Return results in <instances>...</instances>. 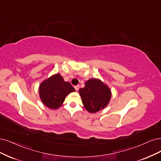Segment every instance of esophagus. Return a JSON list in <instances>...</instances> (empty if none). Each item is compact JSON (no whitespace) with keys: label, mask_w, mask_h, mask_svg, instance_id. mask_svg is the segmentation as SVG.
Segmentation results:
<instances>
[{"label":"esophagus","mask_w":161,"mask_h":161,"mask_svg":"<svg viewBox=\"0 0 161 161\" xmlns=\"http://www.w3.org/2000/svg\"><path fill=\"white\" fill-rule=\"evenodd\" d=\"M79 87H80V86H79V85L75 86L74 87V88L75 89V90H76V91H78V90H79Z\"/></svg>","instance_id":"obj_1"}]
</instances>
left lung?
<instances>
[{
  "label": "left lung",
  "instance_id": "left-lung-1",
  "mask_svg": "<svg viewBox=\"0 0 161 161\" xmlns=\"http://www.w3.org/2000/svg\"><path fill=\"white\" fill-rule=\"evenodd\" d=\"M79 93L86 109L92 114L105 108L109 103L111 92L108 86L99 79H90Z\"/></svg>",
  "mask_w": 161,
  "mask_h": 161
}]
</instances>
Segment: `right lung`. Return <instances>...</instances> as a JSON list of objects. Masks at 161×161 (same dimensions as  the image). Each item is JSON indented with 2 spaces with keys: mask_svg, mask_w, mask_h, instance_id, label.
I'll return each instance as SVG.
<instances>
[{
  "mask_svg": "<svg viewBox=\"0 0 161 161\" xmlns=\"http://www.w3.org/2000/svg\"><path fill=\"white\" fill-rule=\"evenodd\" d=\"M75 90L69 82L64 80L60 74L52 75L40 84L39 94L42 102L52 109H56L64 103L66 96Z\"/></svg>",
  "mask_w": 161,
  "mask_h": 161,
  "instance_id": "add662e5",
  "label": "right lung"
}]
</instances>
